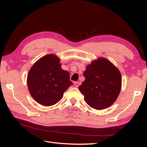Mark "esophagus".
<instances>
[{
	"instance_id": "1",
	"label": "esophagus",
	"mask_w": 147,
	"mask_h": 147,
	"mask_svg": "<svg viewBox=\"0 0 147 147\" xmlns=\"http://www.w3.org/2000/svg\"><path fill=\"white\" fill-rule=\"evenodd\" d=\"M79 84H80V83L78 82H76L74 83V85H75V87H78L79 86Z\"/></svg>"
}]
</instances>
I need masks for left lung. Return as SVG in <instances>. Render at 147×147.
Returning a JSON list of instances; mask_svg holds the SVG:
<instances>
[{
	"instance_id": "1",
	"label": "left lung",
	"mask_w": 147,
	"mask_h": 147,
	"mask_svg": "<svg viewBox=\"0 0 147 147\" xmlns=\"http://www.w3.org/2000/svg\"><path fill=\"white\" fill-rule=\"evenodd\" d=\"M79 90L88 105L96 110L109 107L117 100L121 88V75L117 67L104 57L88 64Z\"/></svg>"
}]
</instances>
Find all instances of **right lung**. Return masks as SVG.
<instances>
[{
	"label": "right lung",
	"mask_w": 147,
	"mask_h": 147,
	"mask_svg": "<svg viewBox=\"0 0 147 147\" xmlns=\"http://www.w3.org/2000/svg\"><path fill=\"white\" fill-rule=\"evenodd\" d=\"M68 71L61 68L60 59L53 54L42 57L30 69L28 90L38 104L51 106L57 103L72 83Z\"/></svg>",
	"instance_id": "add662e5"
}]
</instances>
